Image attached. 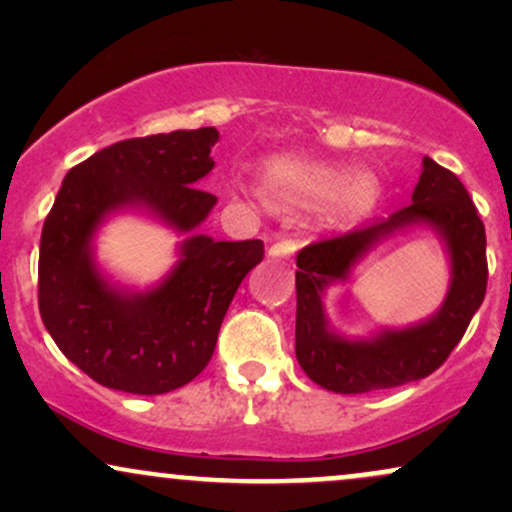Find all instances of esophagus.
Returning a JSON list of instances; mask_svg holds the SVG:
<instances>
[{"label": "esophagus", "instance_id": "1", "mask_svg": "<svg viewBox=\"0 0 512 512\" xmlns=\"http://www.w3.org/2000/svg\"><path fill=\"white\" fill-rule=\"evenodd\" d=\"M298 248V240L296 238H284V240H276V243L269 248V257L274 260H284V257H291L293 252Z\"/></svg>", "mask_w": 512, "mask_h": 512}]
</instances>
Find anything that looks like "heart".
<instances>
[{"instance_id": "heart-1", "label": "heart", "mask_w": 512, "mask_h": 512, "mask_svg": "<svg viewBox=\"0 0 512 512\" xmlns=\"http://www.w3.org/2000/svg\"><path fill=\"white\" fill-rule=\"evenodd\" d=\"M262 195L272 204L291 209H322L327 221L346 226L373 214L383 197V185L370 170L342 163L315 161L301 154H279L260 170Z\"/></svg>"}]
</instances>
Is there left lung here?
<instances>
[{"mask_svg":"<svg viewBox=\"0 0 512 512\" xmlns=\"http://www.w3.org/2000/svg\"><path fill=\"white\" fill-rule=\"evenodd\" d=\"M409 225H428L451 255V289L436 316L404 331L346 340L329 330L321 293L348 278L360 257ZM296 358L313 383L342 395L387 390L426 378L460 344L486 296V231L472 197L455 173L424 158L411 204L344 236L320 240L296 257Z\"/></svg>","mask_w":512,"mask_h":512,"instance_id":"1","label":"left lung"}]
</instances>
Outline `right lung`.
<instances>
[{"mask_svg": "<svg viewBox=\"0 0 512 512\" xmlns=\"http://www.w3.org/2000/svg\"><path fill=\"white\" fill-rule=\"evenodd\" d=\"M216 142L214 127L125 139L64 175L40 236L38 308L62 354L103 387L163 395L197 378L240 281L262 262V240L190 236L166 279L134 293L110 284L93 260V236L117 209L195 231L216 204L197 187L214 168Z\"/></svg>", "mask_w": 512, "mask_h": 512, "instance_id": "obj_1", "label": "right lung"}]
</instances>
